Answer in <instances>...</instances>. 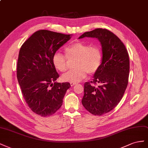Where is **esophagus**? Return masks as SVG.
Masks as SVG:
<instances>
[{"mask_svg":"<svg viewBox=\"0 0 148 148\" xmlns=\"http://www.w3.org/2000/svg\"><path fill=\"white\" fill-rule=\"evenodd\" d=\"M70 84L71 86H74L75 85V84H77V83L76 82H70Z\"/></svg>","mask_w":148,"mask_h":148,"instance_id":"obj_1","label":"esophagus"}]
</instances>
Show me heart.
Here are the masks:
<instances>
[{
	"label": "heart",
	"instance_id": "obj_1",
	"mask_svg": "<svg viewBox=\"0 0 148 148\" xmlns=\"http://www.w3.org/2000/svg\"><path fill=\"white\" fill-rule=\"evenodd\" d=\"M65 53L69 60L75 59L74 69L63 74V81L77 82L85 79L87 73L92 74L99 70L102 62V51L97 46L78 41L67 46ZM53 64L55 68L60 72L68 69L69 65L67 58L64 54L56 52L53 56Z\"/></svg>",
	"mask_w": 148,
	"mask_h": 148
}]
</instances>
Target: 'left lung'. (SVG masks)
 Segmentation results:
<instances>
[{
    "mask_svg": "<svg viewBox=\"0 0 148 148\" xmlns=\"http://www.w3.org/2000/svg\"><path fill=\"white\" fill-rule=\"evenodd\" d=\"M95 38L102 46V62L91 83L84 84L82 103L94 115L110 112L120 102L128 86L130 59L122 41L107 29L97 28L84 33L79 39Z\"/></svg>",
    "mask_w": 148,
    "mask_h": 148,
    "instance_id": "left-lung-1",
    "label": "left lung"
}]
</instances>
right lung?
<instances>
[{
    "instance_id": "1",
    "label": "right lung",
    "mask_w": 148,
    "mask_h": 148,
    "mask_svg": "<svg viewBox=\"0 0 148 148\" xmlns=\"http://www.w3.org/2000/svg\"><path fill=\"white\" fill-rule=\"evenodd\" d=\"M71 37V34L41 29L33 33L20 49L18 82L28 107L41 116L52 115L60 109L71 87L69 82H56L59 74L52 60Z\"/></svg>"
}]
</instances>
